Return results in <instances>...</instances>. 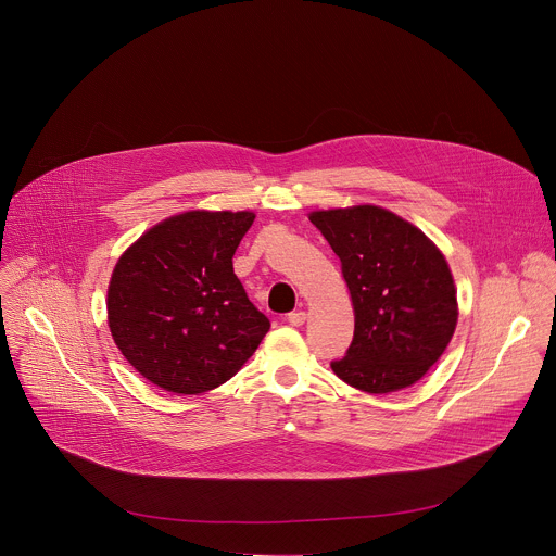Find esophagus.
Returning a JSON list of instances; mask_svg holds the SVG:
<instances>
[{"instance_id":"esophagus-1","label":"esophagus","mask_w":556,"mask_h":556,"mask_svg":"<svg viewBox=\"0 0 556 556\" xmlns=\"http://www.w3.org/2000/svg\"><path fill=\"white\" fill-rule=\"evenodd\" d=\"M305 320H307V314H305V312H292V314H288V323H290L292 327H301Z\"/></svg>"}]
</instances>
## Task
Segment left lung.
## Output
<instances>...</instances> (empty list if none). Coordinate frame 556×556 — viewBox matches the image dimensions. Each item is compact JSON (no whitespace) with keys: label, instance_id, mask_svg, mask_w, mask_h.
<instances>
[{"label":"left lung","instance_id":"8db88e82","mask_svg":"<svg viewBox=\"0 0 556 556\" xmlns=\"http://www.w3.org/2000/svg\"><path fill=\"white\" fill-rule=\"evenodd\" d=\"M309 220L340 257L355 309L353 342L331 362L333 372L368 394L422 379L457 325V290L440 249L375 205L314 212Z\"/></svg>","mask_w":556,"mask_h":556}]
</instances>
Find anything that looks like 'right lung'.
Returning <instances> with one entry per match:
<instances>
[{"label":"right lung","instance_id":"right-lung-1","mask_svg":"<svg viewBox=\"0 0 556 556\" xmlns=\"http://www.w3.org/2000/svg\"><path fill=\"white\" fill-rule=\"evenodd\" d=\"M251 212H186L149 229L114 266L108 325L118 351L151 383L201 394L229 381L270 320L249 301L233 253Z\"/></svg>","mask_w":556,"mask_h":556}]
</instances>
